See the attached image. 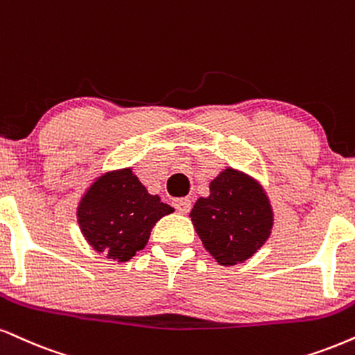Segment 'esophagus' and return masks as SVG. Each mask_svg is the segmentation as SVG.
<instances>
[{"label": "esophagus", "instance_id": "esophagus-1", "mask_svg": "<svg viewBox=\"0 0 355 355\" xmlns=\"http://www.w3.org/2000/svg\"><path fill=\"white\" fill-rule=\"evenodd\" d=\"M175 208H177L178 213H182V215H187L191 210V202L189 198H177L173 202Z\"/></svg>", "mask_w": 355, "mask_h": 355}]
</instances>
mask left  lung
<instances>
[{
    "label": "left lung",
    "instance_id": "left-lung-1",
    "mask_svg": "<svg viewBox=\"0 0 355 355\" xmlns=\"http://www.w3.org/2000/svg\"><path fill=\"white\" fill-rule=\"evenodd\" d=\"M205 250L223 266L250 259L272 230V208L266 191L250 175L228 168L210 182V195L190 211Z\"/></svg>",
    "mask_w": 355,
    "mask_h": 355
}]
</instances>
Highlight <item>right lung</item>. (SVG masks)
I'll return each mask as SVG.
<instances>
[{
    "label": "right lung",
    "mask_w": 355,
    "mask_h": 355,
    "mask_svg": "<svg viewBox=\"0 0 355 355\" xmlns=\"http://www.w3.org/2000/svg\"><path fill=\"white\" fill-rule=\"evenodd\" d=\"M173 208L150 195L132 168L101 175L78 207L84 238L97 253L123 263L144 250L152 228Z\"/></svg>",
    "instance_id": "obj_1"
}]
</instances>
